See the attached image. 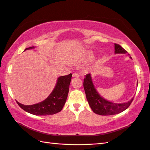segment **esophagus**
<instances>
[{
  "label": "esophagus",
  "instance_id": "34e87169",
  "mask_svg": "<svg viewBox=\"0 0 150 150\" xmlns=\"http://www.w3.org/2000/svg\"><path fill=\"white\" fill-rule=\"evenodd\" d=\"M79 77V75L77 74V73H73V77Z\"/></svg>",
  "mask_w": 150,
  "mask_h": 150
}]
</instances>
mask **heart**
I'll return each mask as SVG.
<instances>
[{"label": "heart", "instance_id": "heart-1", "mask_svg": "<svg viewBox=\"0 0 150 150\" xmlns=\"http://www.w3.org/2000/svg\"><path fill=\"white\" fill-rule=\"evenodd\" d=\"M95 58V54L92 51H88L84 55V60L87 62L92 61Z\"/></svg>", "mask_w": 150, "mask_h": 150}]
</instances>
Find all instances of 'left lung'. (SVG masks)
<instances>
[{
    "label": "left lung",
    "instance_id": "left-lung-1",
    "mask_svg": "<svg viewBox=\"0 0 150 150\" xmlns=\"http://www.w3.org/2000/svg\"><path fill=\"white\" fill-rule=\"evenodd\" d=\"M114 53L127 54L132 59L129 54H128L127 52L118 44L114 43ZM83 86L87 101L88 102L90 108H92L93 112L99 115H114L122 112L129 107L134 98L133 97L129 101L122 103H116L107 100L106 99L101 96L96 89L90 73L86 75V77L84 79Z\"/></svg>",
    "mask_w": 150,
    "mask_h": 150
}]
</instances>
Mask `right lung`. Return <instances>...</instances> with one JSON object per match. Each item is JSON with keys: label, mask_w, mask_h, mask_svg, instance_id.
Wrapping results in <instances>:
<instances>
[{"label": "right lung", "mask_w": 150, "mask_h": 150, "mask_svg": "<svg viewBox=\"0 0 150 150\" xmlns=\"http://www.w3.org/2000/svg\"><path fill=\"white\" fill-rule=\"evenodd\" d=\"M35 47L32 46L26 48L24 51ZM71 77L72 74L70 73L58 77L54 89L45 100L32 105H25L17 101V104L26 112L36 116L52 115L60 112L66 103Z\"/></svg>", "instance_id": "add662e5"}]
</instances>
